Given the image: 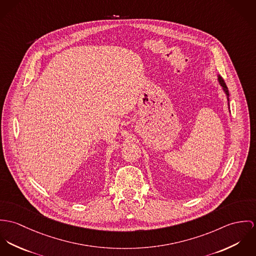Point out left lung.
I'll list each match as a JSON object with an SVG mask.
<instances>
[{
	"label": "left lung",
	"mask_w": 256,
	"mask_h": 256,
	"mask_svg": "<svg viewBox=\"0 0 256 256\" xmlns=\"http://www.w3.org/2000/svg\"><path fill=\"white\" fill-rule=\"evenodd\" d=\"M219 82H220L221 86L223 87L224 91L226 92V94H227L228 101V87L227 86H226V84H225V82H224V80H223L221 76H219Z\"/></svg>",
	"instance_id": "1"
}]
</instances>
